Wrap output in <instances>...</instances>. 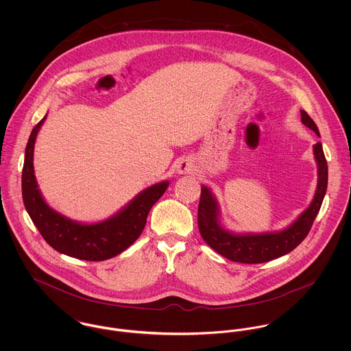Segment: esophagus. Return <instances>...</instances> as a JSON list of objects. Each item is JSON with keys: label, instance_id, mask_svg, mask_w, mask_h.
I'll return each instance as SVG.
<instances>
[{"label": "esophagus", "instance_id": "1", "mask_svg": "<svg viewBox=\"0 0 351 351\" xmlns=\"http://www.w3.org/2000/svg\"><path fill=\"white\" fill-rule=\"evenodd\" d=\"M176 169H177V173L185 174V173H189V171L193 170V163L191 160H188V159H182V160H180L177 163Z\"/></svg>", "mask_w": 351, "mask_h": 351}]
</instances>
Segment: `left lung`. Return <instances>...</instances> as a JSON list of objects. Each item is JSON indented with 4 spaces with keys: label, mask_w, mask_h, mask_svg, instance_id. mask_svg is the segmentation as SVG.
<instances>
[{
    "label": "left lung",
    "mask_w": 351,
    "mask_h": 351,
    "mask_svg": "<svg viewBox=\"0 0 351 351\" xmlns=\"http://www.w3.org/2000/svg\"><path fill=\"white\" fill-rule=\"evenodd\" d=\"M301 123L320 136L315 121L305 110H301ZM313 155L317 165V185L308 208L288 227L270 232H234L223 220L219 202L213 192L201 185L199 202V230L205 243L230 261L241 263H262L282 256L296 249L308 235L322 202L328 182V167L322 143L313 145Z\"/></svg>",
    "instance_id": "obj_1"
}]
</instances>
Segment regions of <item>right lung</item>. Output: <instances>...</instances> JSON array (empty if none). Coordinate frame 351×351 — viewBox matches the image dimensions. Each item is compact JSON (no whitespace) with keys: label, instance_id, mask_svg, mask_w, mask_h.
Instances as JSON below:
<instances>
[{"label":"right lung","instance_id":"obj_1","mask_svg":"<svg viewBox=\"0 0 351 351\" xmlns=\"http://www.w3.org/2000/svg\"><path fill=\"white\" fill-rule=\"evenodd\" d=\"M47 114L34 127L28 139L21 177L23 200L34 224L53 250L84 259L105 261L128 249L142 234L151 206L169 188V181H160L143 189L112 216L84 223L73 220L55 210L45 200L34 169V151L38 134Z\"/></svg>","mask_w":351,"mask_h":351}]
</instances>
